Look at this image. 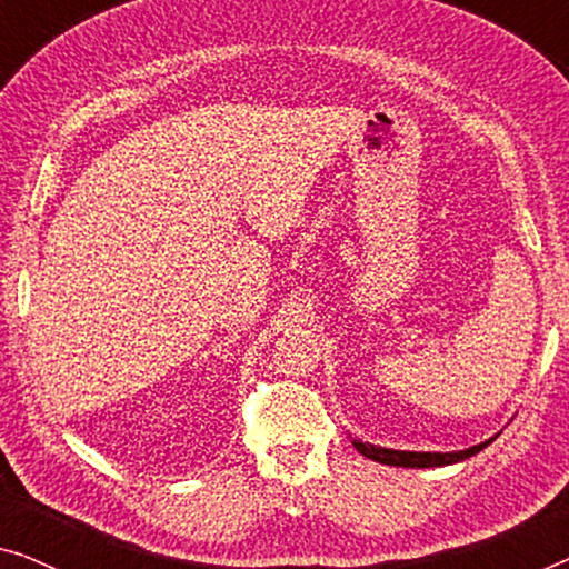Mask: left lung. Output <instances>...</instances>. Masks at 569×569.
I'll return each instance as SVG.
<instances>
[{"mask_svg":"<svg viewBox=\"0 0 569 569\" xmlns=\"http://www.w3.org/2000/svg\"><path fill=\"white\" fill-rule=\"evenodd\" d=\"M487 442H479L469 450H458V453H415V450H391V448H378L370 446V442H360L355 440V448L360 450L365 458L370 461L386 463V466H403V469H430V466H448V463H458L463 458H471L473 453H479L481 448H487Z\"/></svg>","mask_w":569,"mask_h":569,"instance_id":"obj_1","label":"left lung"}]
</instances>
